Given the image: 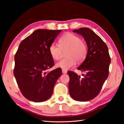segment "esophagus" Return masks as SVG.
Masks as SVG:
<instances>
[{
  "label": "esophagus",
  "mask_w": 124,
  "mask_h": 124,
  "mask_svg": "<svg viewBox=\"0 0 124 124\" xmlns=\"http://www.w3.org/2000/svg\"><path fill=\"white\" fill-rule=\"evenodd\" d=\"M62 73H63V74H65V73H67V70H65L62 69Z\"/></svg>",
  "instance_id": "obj_1"
}]
</instances>
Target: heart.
Instances as JSON below:
<instances>
[{"mask_svg":"<svg viewBox=\"0 0 124 124\" xmlns=\"http://www.w3.org/2000/svg\"><path fill=\"white\" fill-rule=\"evenodd\" d=\"M59 46L53 44L49 47V53L54 60H59L62 51H66L65 56L68 57L57 63L56 66L63 70H68L75 66L77 61L83 62L87 54V46L79 37L71 32H67L59 41Z\"/></svg>","mask_w":124,"mask_h":124,"instance_id":"b5f03b06","label":"heart"}]
</instances>
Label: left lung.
<instances>
[{
	"instance_id": "obj_1",
	"label": "left lung",
	"mask_w": 124,
	"mask_h": 124,
	"mask_svg": "<svg viewBox=\"0 0 124 124\" xmlns=\"http://www.w3.org/2000/svg\"><path fill=\"white\" fill-rule=\"evenodd\" d=\"M83 37L88 47L85 60L77 69L85 72L80 78L74 72L70 77L69 91L73 99L85 102L94 99L100 93L109 75L110 59L108 48L102 39L88 28L73 30Z\"/></svg>"
}]
</instances>
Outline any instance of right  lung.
Instances as JSON below:
<instances>
[{"label":"right lung","instance_id":"obj_1","mask_svg":"<svg viewBox=\"0 0 124 124\" xmlns=\"http://www.w3.org/2000/svg\"><path fill=\"white\" fill-rule=\"evenodd\" d=\"M61 30L38 29L23 40L14 56V75L26 99L35 102L45 101L53 93L61 68L50 72L54 66L49 47Z\"/></svg>","mask_w":124,"mask_h":124}]
</instances>
